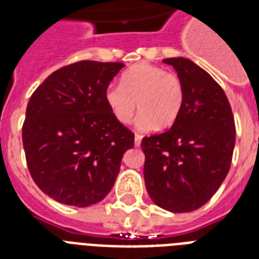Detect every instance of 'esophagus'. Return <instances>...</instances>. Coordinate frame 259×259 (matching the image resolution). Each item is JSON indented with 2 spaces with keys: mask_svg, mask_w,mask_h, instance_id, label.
Segmentation results:
<instances>
[{
  "mask_svg": "<svg viewBox=\"0 0 259 259\" xmlns=\"http://www.w3.org/2000/svg\"><path fill=\"white\" fill-rule=\"evenodd\" d=\"M141 140H142L141 136H140V134H136V136H134V145L136 146L141 145Z\"/></svg>",
  "mask_w": 259,
  "mask_h": 259,
  "instance_id": "obj_1",
  "label": "esophagus"
}]
</instances>
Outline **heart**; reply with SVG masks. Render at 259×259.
<instances>
[{
	"label": "heart",
	"instance_id": "heart-1",
	"mask_svg": "<svg viewBox=\"0 0 259 259\" xmlns=\"http://www.w3.org/2000/svg\"><path fill=\"white\" fill-rule=\"evenodd\" d=\"M105 102L114 119L127 125L141 109L136 126L141 132L170 127L184 105V86L176 74L162 67L140 63L122 75L121 84L105 90Z\"/></svg>",
	"mask_w": 259,
	"mask_h": 259
}]
</instances>
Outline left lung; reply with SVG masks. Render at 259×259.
I'll return each mask as SVG.
<instances>
[{
	"label": "left lung",
	"instance_id": "1",
	"mask_svg": "<svg viewBox=\"0 0 259 259\" xmlns=\"http://www.w3.org/2000/svg\"><path fill=\"white\" fill-rule=\"evenodd\" d=\"M184 86V105L165 133L144 137L146 191L158 207L191 212L212 197L229 173L235 123L225 91L185 58L164 59Z\"/></svg>",
	"mask_w": 259,
	"mask_h": 259
}]
</instances>
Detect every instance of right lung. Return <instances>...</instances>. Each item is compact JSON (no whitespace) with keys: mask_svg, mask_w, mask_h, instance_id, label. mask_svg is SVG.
<instances>
[{"mask_svg":"<svg viewBox=\"0 0 259 259\" xmlns=\"http://www.w3.org/2000/svg\"><path fill=\"white\" fill-rule=\"evenodd\" d=\"M123 63L83 60L55 71L26 107L22 145L38 188L67 205L103 200L117 179L134 134L117 122L105 90Z\"/></svg>","mask_w":259,"mask_h":259,"instance_id":"1","label":"right lung"}]
</instances>
